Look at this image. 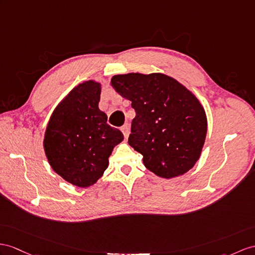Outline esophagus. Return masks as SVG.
Instances as JSON below:
<instances>
[{"label": "esophagus", "instance_id": "obj_1", "mask_svg": "<svg viewBox=\"0 0 255 255\" xmlns=\"http://www.w3.org/2000/svg\"><path fill=\"white\" fill-rule=\"evenodd\" d=\"M121 131H122V133L124 135V137L128 138V135H129V126H128V124H126V126H123L121 128Z\"/></svg>", "mask_w": 255, "mask_h": 255}]
</instances>
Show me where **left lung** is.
<instances>
[{
  "label": "left lung",
  "mask_w": 255,
  "mask_h": 255,
  "mask_svg": "<svg viewBox=\"0 0 255 255\" xmlns=\"http://www.w3.org/2000/svg\"><path fill=\"white\" fill-rule=\"evenodd\" d=\"M111 85L132 102L136 116L128 144L149 171L162 178L181 176L200 159L206 140V110L190 90L164 73L116 74Z\"/></svg>",
  "instance_id": "obj_1"
}]
</instances>
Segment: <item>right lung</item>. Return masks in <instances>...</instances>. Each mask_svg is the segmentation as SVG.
I'll list each match as a JSON object with an SVG mask.
<instances>
[{"mask_svg":"<svg viewBox=\"0 0 255 255\" xmlns=\"http://www.w3.org/2000/svg\"><path fill=\"white\" fill-rule=\"evenodd\" d=\"M102 85L84 81L55 107L43 139L49 165L65 181L81 188L94 185L104 175L109 156L123 134L107 123L98 108Z\"/></svg>","mask_w":255,"mask_h":255,"instance_id":"right-lung-1","label":"right lung"}]
</instances>
